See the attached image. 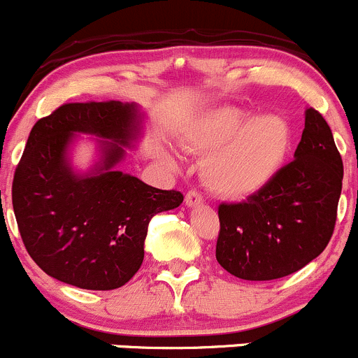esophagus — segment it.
<instances>
[{"mask_svg": "<svg viewBox=\"0 0 358 358\" xmlns=\"http://www.w3.org/2000/svg\"><path fill=\"white\" fill-rule=\"evenodd\" d=\"M184 201H186L187 206H196V205H201L203 203V196H201L198 191H187L186 198H184Z\"/></svg>", "mask_w": 358, "mask_h": 358, "instance_id": "obj_1", "label": "esophagus"}]
</instances>
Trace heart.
<instances>
[{
	"mask_svg": "<svg viewBox=\"0 0 358 358\" xmlns=\"http://www.w3.org/2000/svg\"><path fill=\"white\" fill-rule=\"evenodd\" d=\"M186 146L205 153L201 180L222 198H245L262 189L285 160L289 129L275 113L250 117L241 106L210 108L191 120Z\"/></svg>",
	"mask_w": 358,
	"mask_h": 358,
	"instance_id": "b5f03b06",
	"label": "heart"
}]
</instances>
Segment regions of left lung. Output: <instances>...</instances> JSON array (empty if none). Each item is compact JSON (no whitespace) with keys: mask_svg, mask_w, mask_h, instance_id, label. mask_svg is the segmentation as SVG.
I'll return each instance as SVG.
<instances>
[{"mask_svg":"<svg viewBox=\"0 0 358 358\" xmlns=\"http://www.w3.org/2000/svg\"><path fill=\"white\" fill-rule=\"evenodd\" d=\"M343 160L333 132L314 108L294 160L241 203H220L217 262L246 281L300 271L324 252L336 224Z\"/></svg>","mask_w":358,"mask_h":358,"instance_id":"8db88e82","label":"left lung"}]
</instances>
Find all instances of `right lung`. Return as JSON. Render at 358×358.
I'll list each match as a JSON object with an SVG mask.
<instances>
[{"mask_svg": "<svg viewBox=\"0 0 358 358\" xmlns=\"http://www.w3.org/2000/svg\"><path fill=\"white\" fill-rule=\"evenodd\" d=\"M77 131L102 138V157L87 175L68 160ZM139 132L138 106L120 101L65 103L34 124L12 201L25 250L48 275L83 289L120 288L141 267L152 217L182 203L179 191L115 169Z\"/></svg>", "mask_w": 358, "mask_h": 358, "instance_id": "add662e5", "label": "right lung"}]
</instances>
